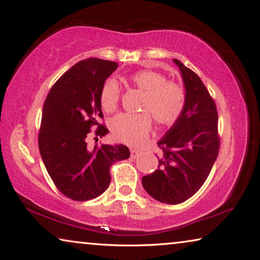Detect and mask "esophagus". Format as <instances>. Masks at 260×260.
<instances>
[{"label":"esophagus","mask_w":260,"mask_h":260,"mask_svg":"<svg viewBox=\"0 0 260 260\" xmlns=\"http://www.w3.org/2000/svg\"><path fill=\"white\" fill-rule=\"evenodd\" d=\"M141 154V151L140 150H136V149H132L131 150V156L133 157V159H136V157H139Z\"/></svg>","instance_id":"esophagus-1"}]
</instances>
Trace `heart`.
<instances>
[{"label": "heart", "instance_id": "obj_1", "mask_svg": "<svg viewBox=\"0 0 260 260\" xmlns=\"http://www.w3.org/2000/svg\"><path fill=\"white\" fill-rule=\"evenodd\" d=\"M129 83L143 93L140 114H120L111 120L114 139L128 145H139L146 140L152 119L157 125L169 126L179 119L186 105V93L180 84L154 71H140L128 78ZM119 101V85L113 78L107 79L100 90V104L107 113H113Z\"/></svg>", "mask_w": 260, "mask_h": 260}]
</instances>
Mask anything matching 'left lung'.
<instances>
[{
    "mask_svg": "<svg viewBox=\"0 0 260 260\" xmlns=\"http://www.w3.org/2000/svg\"><path fill=\"white\" fill-rule=\"evenodd\" d=\"M185 86L186 105L176 123L157 142L159 167L142 178L147 194L165 204H180L204 184L218 154L217 110L195 72L174 58Z\"/></svg>",
    "mask_w": 260,
    "mask_h": 260,
    "instance_id": "left-lung-1",
    "label": "left lung"
}]
</instances>
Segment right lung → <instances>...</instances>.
<instances>
[{
	"label": "right lung",
	"instance_id": "add662e5",
	"mask_svg": "<svg viewBox=\"0 0 260 260\" xmlns=\"http://www.w3.org/2000/svg\"><path fill=\"white\" fill-rule=\"evenodd\" d=\"M117 68L118 64L111 60H81L60 76L45 100L38 139L40 155L57 189L73 201L100 196L110 184V167L129 157L128 147L123 144L93 149L86 145L92 126H98L96 136L109 133L98 123L104 117L100 90Z\"/></svg>",
	"mask_w": 260,
	"mask_h": 260
}]
</instances>
